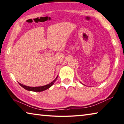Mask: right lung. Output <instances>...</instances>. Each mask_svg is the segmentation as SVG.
<instances>
[{
    "label": "right lung",
    "mask_w": 124,
    "mask_h": 124,
    "mask_svg": "<svg viewBox=\"0 0 124 124\" xmlns=\"http://www.w3.org/2000/svg\"><path fill=\"white\" fill-rule=\"evenodd\" d=\"M58 76L56 77V78H55V80L52 81V82H50V84H49L48 85H46L45 86H39V87H29V86H25V85H23L20 83L18 82L19 84V85L21 86L22 87H23V88H25V90L29 91H33V92H42V91H45L47 89L49 88L50 87H51L54 84V82H55L56 79H57Z\"/></svg>",
    "instance_id": "1"
}]
</instances>
